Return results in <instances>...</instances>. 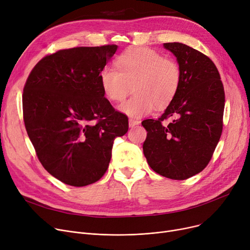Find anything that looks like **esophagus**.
Masks as SVG:
<instances>
[{
    "label": "esophagus",
    "mask_w": 250,
    "mask_h": 250,
    "mask_svg": "<svg viewBox=\"0 0 250 250\" xmlns=\"http://www.w3.org/2000/svg\"><path fill=\"white\" fill-rule=\"evenodd\" d=\"M140 123L141 122L139 120H134V118H130L129 122H128V125H129V127H134V126L140 125Z\"/></svg>",
    "instance_id": "1"
}]
</instances>
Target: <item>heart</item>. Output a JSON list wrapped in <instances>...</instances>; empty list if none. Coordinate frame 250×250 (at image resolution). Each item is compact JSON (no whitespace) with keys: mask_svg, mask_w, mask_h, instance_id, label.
Wrapping results in <instances>:
<instances>
[{"mask_svg":"<svg viewBox=\"0 0 250 250\" xmlns=\"http://www.w3.org/2000/svg\"><path fill=\"white\" fill-rule=\"evenodd\" d=\"M118 70L107 65L100 72V84L109 100L123 101L134 89L135 95L118 106L129 117H141L154 107L163 109L175 97L181 80L178 62L148 47L128 48L115 61Z\"/></svg>","mask_w":250,"mask_h":250,"instance_id":"b5f03b06","label":"heart"}]
</instances>
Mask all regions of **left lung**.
<instances>
[{
  "mask_svg": "<svg viewBox=\"0 0 250 250\" xmlns=\"http://www.w3.org/2000/svg\"><path fill=\"white\" fill-rule=\"evenodd\" d=\"M181 70L177 93L158 120H146L143 151L158 174L185 180L205 169L211 160L223 129L224 87L215 63L187 44L168 42ZM172 117L167 126L162 123Z\"/></svg>",
  "mask_w": 250,
  "mask_h": 250,
  "instance_id": "obj_1",
  "label": "left lung"
}]
</instances>
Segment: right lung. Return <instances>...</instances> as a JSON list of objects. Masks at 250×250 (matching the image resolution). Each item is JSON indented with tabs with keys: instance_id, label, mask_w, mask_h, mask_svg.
<instances>
[{
	"instance_id": "right-lung-1",
	"label": "right lung",
	"mask_w": 250,
	"mask_h": 250,
	"mask_svg": "<svg viewBox=\"0 0 250 250\" xmlns=\"http://www.w3.org/2000/svg\"><path fill=\"white\" fill-rule=\"evenodd\" d=\"M117 45L81 46L39 61L23 89L28 137L46 171L72 187L99 180L114 139L126 134L127 116L104 97L100 72Z\"/></svg>"
}]
</instances>
